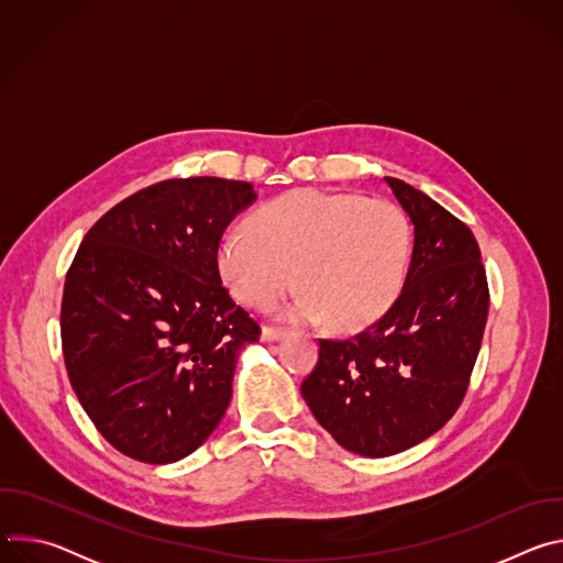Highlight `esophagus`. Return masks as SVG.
<instances>
[{
  "mask_svg": "<svg viewBox=\"0 0 563 563\" xmlns=\"http://www.w3.org/2000/svg\"><path fill=\"white\" fill-rule=\"evenodd\" d=\"M285 334H287V330H283V328H263V332H261V341H265V343H274V341H280Z\"/></svg>",
  "mask_w": 563,
  "mask_h": 563,
  "instance_id": "34e87169",
  "label": "esophagus"
}]
</instances>
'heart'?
<instances>
[{"mask_svg": "<svg viewBox=\"0 0 563 563\" xmlns=\"http://www.w3.org/2000/svg\"><path fill=\"white\" fill-rule=\"evenodd\" d=\"M410 256L412 229L396 202L318 189L269 200L252 227L224 229L216 247L218 272L238 300L267 309L296 280L302 291L285 316L332 318L341 330L367 328L396 302Z\"/></svg>", "mask_w": 563, "mask_h": 563, "instance_id": "1", "label": "heart"}]
</instances>
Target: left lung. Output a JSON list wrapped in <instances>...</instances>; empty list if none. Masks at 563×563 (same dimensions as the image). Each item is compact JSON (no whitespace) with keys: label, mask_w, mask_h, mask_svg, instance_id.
<instances>
[{"label":"left lung","mask_w":563,"mask_h":563,"mask_svg":"<svg viewBox=\"0 0 563 563\" xmlns=\"http://www.w3.org/2000/svg\"><path fill=\"white\" fill-rule=\"evenodd\" d=\"M415 227L396 302L361 334L320 339L300 391L339 445L391 456L439 432L456 412L488 318V280L472 231L412 185L387 178Z\"/></svg>","instance_id":"1"}]
</instances>
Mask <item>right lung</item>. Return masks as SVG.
<instances>
[{
  "instance_id": "1",
  "label": "right lung",
  "mask_w": 563,
  "mask_h": 563,
  "mask_svg": "<svg viewBox=\"0 0 563 563\" xmlns=\"http://www.w3.org/2000/svg\"><path fill=\"white\" fill-rule=\"evenodd\" d=\"M256 198L240 180L157 183L107 211L73 258L66 372L100 434L135 461L189 456L229 408L238 354L261 328L222 285L216 247Z\"/></svg>"
}]
</instances>
